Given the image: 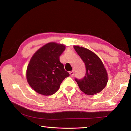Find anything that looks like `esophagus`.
Returning <instances> with one entry per match:
<instances>
[{"label": "esophagus", "instance_id": "obj_1", "mask_svg": "<svg viewBox=\"0 0 131 131\" xmlns=\"http://www.w3.org/2000/svg\"><path fill=\"white\" fill-rule=\"evenodd\" d=\"M69 74H70V77H73L74 75V71H72V72H70Z\"/></svg>", "mask_w": 131, "mask_h": 131}]
</instances>
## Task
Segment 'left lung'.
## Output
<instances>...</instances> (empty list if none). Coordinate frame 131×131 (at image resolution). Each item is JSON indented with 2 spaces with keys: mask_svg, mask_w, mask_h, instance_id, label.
I'll return each instance as SVG.
<instances>
[{
  "mask_svg": "<svg viewBox=\"0 0 131 131\" xmlns=\"http://www.w3.org/2000/svg\"><path fill=\"white\" fill-rule=\"evenodd\" d=\"M86 68V74L82 79L75 78L80 89L88 95L100 92L106 86L108 74L101 59L93 52L78 46L74 47Z\"/></svg>",
  "mask_w": 131,
  "mask_h": 131,
  "instance_id": "1",
  "label": "left lung"
}]
</instances>
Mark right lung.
Masks as SVG:
<instances>
[{
    "instance_id": "add662e5",
    "label": "right lung",
    "mask_w": 131,
    "mask_h": 131,
    "mask_svg": "<svg viewBox=\"0 0 131 131\" xmlns=\"http://www.w3.org/2000/svg\"><path fill=\"white\" fill-rule=\"evenodd\" d=\"M65 46L49 43L37 50L31 58L26 77L30 86L38 93L50 96L55 93L69 73L65 70L59 56Z\"/></svg>"
}]
</instances>
